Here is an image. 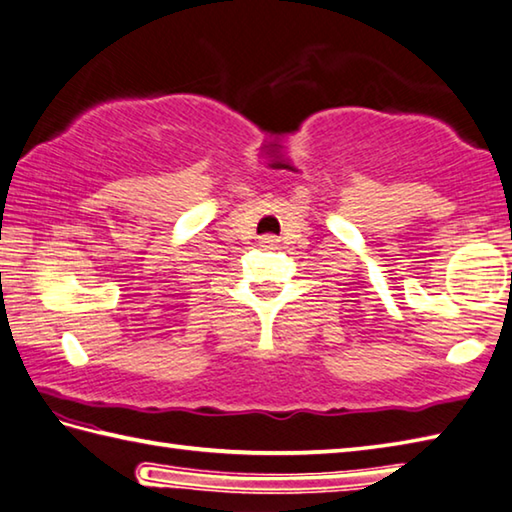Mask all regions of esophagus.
I'll return each instance as SVG.
<instances>
[{
  "label": "esophagus",
  "mask_w": 512,
  "mask_h": 512,
  "mask_svg": "<svg viewBox=\"0 0 512 512\" xmlns=\"http://www.w3.org/2000/svg\"><path fill=\"white\" fill-rule=\"evenodd\" d=\"M262 243H264V246H275V243H278V239L271 237V234H269V237H262Z\"/></svg>",
  "instance_id": "1"
}]
</instances>
